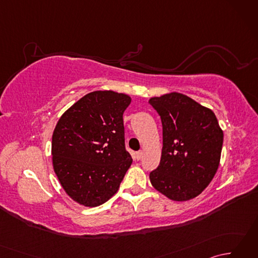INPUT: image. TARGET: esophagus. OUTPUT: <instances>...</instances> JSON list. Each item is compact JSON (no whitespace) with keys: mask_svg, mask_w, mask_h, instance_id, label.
Returning a JSON list of instances; mask_svg holds the SVG:
<instances>
[{"mask_svg":"<svg viewBox=\"0 0 258 258\" xmlns=\"http://www.w3.org/2000/svg\"><path fill=\"white\" fill-rule=\"evenodd\" d=\"M135 157H136V160H138V161H140L141 160V158L142 157H143V152H142V151H139L138 153H136V154H135Z\"/></svg>","mask_w":258,"mask_h":258,"instance_id":"1","label":"esophagus"}]
</instances>
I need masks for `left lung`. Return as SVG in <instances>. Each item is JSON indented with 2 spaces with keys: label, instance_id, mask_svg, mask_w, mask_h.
Returning <instances> with one entry per match:
<instances>
[{
  "label": "left lung",
  "instance_id": "left-lung-1",
  "mask_svg": "<svg viewBox=\"0 0 258 258\" xmlns=\"http://www.w3.org/2000/svg\"><path fill=\"white\" fill-rule=\"evenodd\" d=\"M149 103L163 126L161 162L150 173L153 187L172 201L194 199L220 165L223 131L215 114L177 92L152 97Z\"/></svg>",
  "mask_w": 258,
  "mask_h": 258
}]
</instances>
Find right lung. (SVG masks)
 <instances>
[{
	"instance_id": "right-lung-1",
	"label": "right lung",
	"mask_w": 258,
	"mask_h": 258,
	"mask_svg": "<svg viewBox=\"0 0 258 258\" xmlns=\"http://www.w3.org/2000/svg\"><path fill=\"white\" fill-rule=\"evenodd\" d=\"M131 101L123 93L91 92L67 109L54 128V172L65 193L81 205L107 202L133 162L125 150L123 124Z\"/></svg>"
}]
</instances>
